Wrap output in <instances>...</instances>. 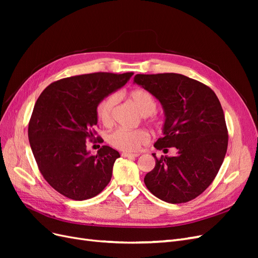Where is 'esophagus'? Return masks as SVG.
I'll return each instance as SVG.
<instances>
[{
	"instance_id": "34e87169",
	"label": "esophagus",
	"mask_w": 258,
	"mask_h": 258,
	"mask_svg": "<svg viewBox=\"0 0 258 258\" xmlns=\"http://www.w3.org/2000/svg\"><path fill=\"white\" fill-rule=\"evenodd\" d=\"M121 157H128V158H136V157H139V154H129V153H121Z\"/></svg>"
}]
</instances>
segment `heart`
<instances>
[{"label": "heart", "instance_id": "1", "mask_svg": "<svg viewBox=\"0 0 258 258\" xmlns=\"http://www.w3.org/2000/svg\"><path fill=\"white\" fill-rule=\"evenodd\" d=\"M130 100L132 101L138 110L143 116L147 117V121L153 124L162 123V118L156 115L157 102L150 91L143 88H137L130 92ZM118 101V96L116 93L105 97L97 106V116L100 122L103 126H111L114 121V112ZM150 134L145 129L126 130L117 129L108 136V143L116 150L126 153H136L143 145L150 142Z\"/></svg>", "mask_w": 258, "mask_h": 258}]
</instances>
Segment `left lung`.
Segmentation results:
<instances>
[{
	"mask_svg": "<svg viewBox=\"0 0 258 258\" xmlns=\"http://www.w3.org/2000/svg\"><path fill=\"white\" fill-rule=\"evenodd\" d=\"M135 83L157 98L166 115L163 137L154 146L173 157H156L144 177L154 196L169 204L198 197L214 181L228 145V130L215 92L196 80L176 73L137 74Z\"/></svg>",
	"mask_w": 258,
	"mask_h": 258,
	"instance_id": "left-lung-1",
	"label": "left lung"
}]
</instances>
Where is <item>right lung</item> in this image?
<instances>
[{"mask_svg": "<svg viewBox=\"0 0 258 258\" xmlns=\"http://www.w3.org/2000/svg\"><path fill=\"white\" fill-rule=\"evenodd\" d=\"M132 75L97 72L67 77L51 83L36 100L28 128L31 150L46 182L64 197L90 199L110 183L119 153L103 145L97 155H89L86 141H103L96 138L97 106Z\"/></svg>", "mask_w": 258, "mask_h": 258, "instance_id": "obj_1", "label": "right lung"}]
</instances>
